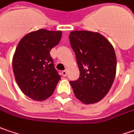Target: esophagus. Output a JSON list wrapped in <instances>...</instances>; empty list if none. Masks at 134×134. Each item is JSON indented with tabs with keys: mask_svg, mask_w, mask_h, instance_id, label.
I'll return each instance as SVG.
<instances>
[{
	"mask_svg": "<svg viewBox=\"0 0 134 134\" xmlns=\"http://www.w3.org/2000/svg\"><path fill=\"white\" fill-rule=\"evenodd\" d=\"M62 75L63 76H67V70H63L62 72Z\"/></svg>",
	"mask_w": 134,
	"mask_h": 134,
	"instance_id": "obj_1",
	"label": "esophagus"
}]
</instances>
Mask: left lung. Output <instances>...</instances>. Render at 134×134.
Wrapping results in <instances>:
<instances>
[{
  "label": "left lung",
  "instance_id": "1",
  "mask_svg": "<svg viewBox=\"0 0 134 134\" xmlns=\"http://www.w3.org/2000/svg\"><path fill=\"white\" fill-rule=\"evenodd\" d=\"M80 71L70 81L73 93L85 104H93L109 92L116 76V58L113 46L103 35L90 31H72L69 35Z\"/></svg>",
  "mask_w": 134,
  "mask_h": 134
}]
</instances>
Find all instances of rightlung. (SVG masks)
<instances>
[{
  "instance_id": "right-lung-1",
  "label": "right lung",
  "mask_w": 134,
  "mask_h": 134,
  "mask_svg": "<svg viewBox=\"0 0 134 134\" xmlns=\"http://www.w3.org/2000/svg\"><path fill=\"white\" fill-rule=\"evenodd\" d=\"M62 35L61 31L41 29L26 35L18 44L12 59L15 78L21 91L33 100L49 98L61 79L49 52Z\"/></svg>"
}]
</instances>
